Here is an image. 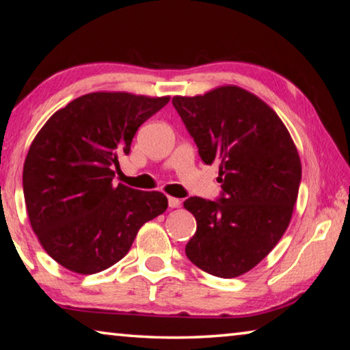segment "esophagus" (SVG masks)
<instances>
[{
    "instance_id": "1",
    "label": "esophagus",
    "mask_w": 350,
    "mask_h": 350,
    "mask_svg": "<svg viewBox=\"0 0 350 350\" xmlns=\"http://www.w3.org/2000/svg\"><path fill=\"white\" fill-rule=\"evenodd\" d=\"M168 205H170V208H179L180 200L177 198H168Z\"/></svg>"
}]
</instances>
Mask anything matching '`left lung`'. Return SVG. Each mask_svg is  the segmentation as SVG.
Wrapping results in <instances>:
<instances>
[{"label":"left lung","instance_id":"left-lung-1","mask_svg":"<svg viewBox=\"0 0 350 350\" xmlns=\"http://www.w3.org/2000/svg\"><path fill=\"white\" fill-rule=\"evenodd\" d=\"M173 106L206 165H219L221 196L188 198L196 233L188 259L219 278L252 270L282 238L301 182V162L276 112L238 86L196 97H173Z\"/></svg>","mask_w":350,"mask_h":350}]
</instances>
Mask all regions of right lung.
<instances>
[{"label": "right lung", "mask_w": 350, "mask_h": 350, "mask_svg": "<svg viewBox=\"0 0 350 350\" xmlns=\"http://www.w3.org/2000/svg\"><path fill=\"white\" fill-rule=\"evenodd\" d=\"M170 97L92 92L57 111L29 148L23 189L32 230L64 269L92 275L129 252L139 228L167 210L159 191L112 185L118 157Z\"/></svg>", "instance_id": "1"}]
</instances>
